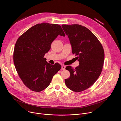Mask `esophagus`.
Instances as JSON below:
<instances>
[{"mask_svg": "<svg viewBox=\"0 0 121 121\" xmlns=\"http://www.w3.org/2000/svg\"><path fill=\"white\" fill-rule=\"evenodd\" d=\"M65 66L64 65H62V66H61V69L62 70H65Z\"/></svg>", "mask_w": 121, "mask_h": 121, "instance_id": "1", "label": "esophagus"}]
</instances>
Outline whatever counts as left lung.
Here are the masks:
<instances>
[{"label":"left lung","instance_id":"1","mask_svg":"<svg viewBox=\"0 0 121 121\" xmlns=\"http://www.w3.org/2000/svg\"><path fill=\"white\" fill-rule=\"evenodd\" d=\"M62 27L67 35L72 53L78 56L79 65L75 68L67 66L70 77L65 81L66 87L75 92L89 88L100 76L104 60V51L97 38L88 28L79 24Z\"/></svg>","mask_w":121,"mask_h":121}]
</instances>
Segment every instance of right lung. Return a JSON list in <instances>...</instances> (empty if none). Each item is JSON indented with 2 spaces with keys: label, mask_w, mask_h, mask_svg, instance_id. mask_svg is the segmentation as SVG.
<instances>
[{
  "label": "right lung",
  "mask_w": 121,
  "mask_h": 121,
  "mask_svg": "<svg viewBox=\"0 0 121 121\" xmlns=\"http://www.w3.org/2000/svg\"><path fill=\"white\" fill-rule=\"evenodd\" d=\"M59 35L65 36L60 25L43 22L30 28L16 43L13 61L16 71L24 84L32 91L46 89L61 68L60 64L51 65L44 58Z\"/></svg>",
  "instance_id": "obj_1"
}]
</instances>
